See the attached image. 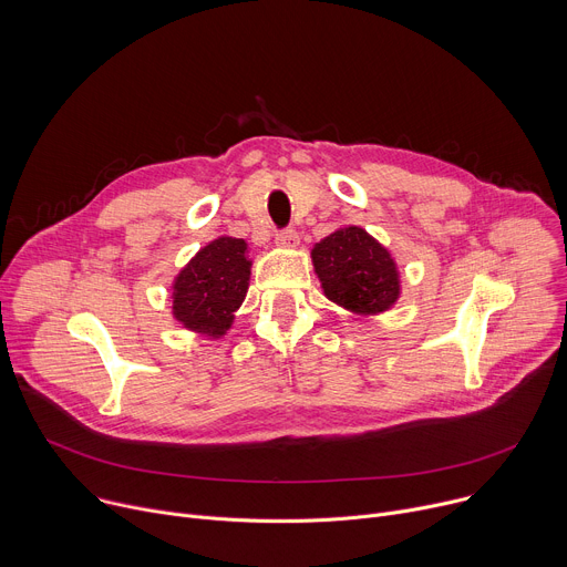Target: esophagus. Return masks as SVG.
I'll return each instance as SVG.
<instances>
[{
  "label": "esophagus",
  "instance_id": "34e87169",
  "mask_svg": "<svg viewBox=\"0 0 567 567\" xmlns=\"http://www.w3.org/2000/svg\"><path fill=\"white\" fill-rule=\"evenodd\" d=\"M298 241H300V235L293 228H285V230L276 233V245L278 247L293 249V247H298Z\"/></svg>",
  "mask_w": 567,
  "mask_h": 567
}]
</instances>
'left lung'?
Instances as JSON below:
<instances>
[{
	"instance_id": "1",
	"label": "left lung",
	"mask_w": 567,
	"mask_h": 567,
	"mask_svg": "<svg viewBox=\"0 0 567 567\" xmlns=\"http://www.w3.org/2000/svg\"><path fill=\"white\" fill-rule=\"evenodd\" d=\"M322 291L357 313H379L399 298V274L390 254L359 226L320 239L311 251Z\"/></svg>"
}]
</instances>
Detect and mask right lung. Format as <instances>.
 I'll return each mask as SVG.
<instances>
[{"label": "right lung", "mask_w": 567, "mask_h": 567, "mask_svg": "<svg viewBox=\"0 0 567 567\" xmlns=\"http://www.w3.org/2000/svg\"><path fill=\"white\" fill-rule=\"evenodd\" d=\"M249 276L247 241L237 237L213 239L175 280V318L193 332L221 337L247 296Z\"/></svg>", "instance_id": "add662e5"}]
</instances>
